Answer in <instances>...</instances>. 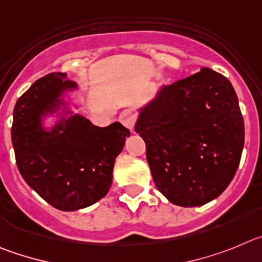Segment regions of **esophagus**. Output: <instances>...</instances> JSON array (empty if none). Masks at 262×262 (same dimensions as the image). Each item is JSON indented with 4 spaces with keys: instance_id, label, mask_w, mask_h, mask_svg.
I'll return each instance as SVG.
<instances>
[{
    "instance_id": "34e87169",
    "label": "esophagus",
    "mask_w": 262,
    "mask_h": 262,
    "mask_svg": "<svg viewBox=\"0 0 262 262\" xmlns=\"http://www.w3.org/2000/svg\"><path fill=\"white\" fill-rule=\"evenodd\" d=\"M119 121L121 122L122 125L125 126L126 129H129L130 132H133L134 124H136V115H134L132 111L126 110V111H124V112H121V115H120V117H119Z\"/></svg>"
}]
</instances>
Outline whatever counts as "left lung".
<instances>
[{
  "label": "left lung",
  "instance_id": "obj_1",
  "mask_svg": "<svg viewBox=\"0 0 262 262\" xmlns=\"http://www.w3.org/2000/svg\"><path fill=\"white\" fill-rule=\"evenodd\" d=\"M136 133L158 190L171 204L202 206L225 192L244 147V120L234 87L201 68L188 78L162 84L138 108Z\"/></svg>",
  "mask_w": 262,
  "mask_h": 262
}]
</instances>
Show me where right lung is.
Listing matches in <instances>:
<instances>
[{
  "label": "right lung",
  "instance_id": "1",
  "mask_svg": "<svg viewBox=\"0 0 262 262\" xmlns=\"http://www.w3.org/2000/svg\"><path fill=\"white\" fill-rule=\"evenodd\" d=\"M79 86L65 73L37 79L16 102L11 142L28 187L62 211L91 206L112 185L115 160L130 132L114 122L99 128L75 114Z\"/></svg>",
  "mask_w": 262,
  "mask_h": 262
}]
</instances>
